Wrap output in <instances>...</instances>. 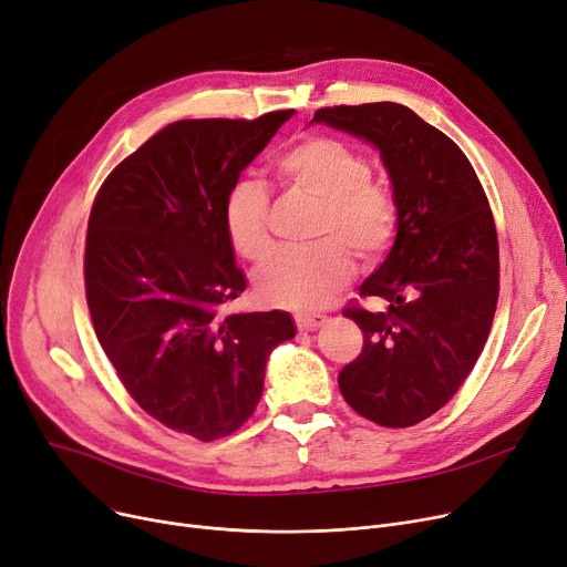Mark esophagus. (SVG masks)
<instances>
[{
	"mask_svg": "<svg viewBox=\"0 0 567 567\" xmlns=\"http://www.w3.org/2000/svg\"><path fill=\"white\" fill-rule=\"evenodd\" d=\"M326 321H329V317L319 315V312H299V315H296V326H299V331H317V329H321Z\"/></svg>",
	"mask_w": 567,
	"mask_h": 567,
	"instance_id": "1",
	"label": "esophagus"
}]
</instances>
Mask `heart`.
I'll use <instances>...</instances> for the list:
<instances>
[{"mask_svg":"<svg viewBox=\"0 0 567 567\" xmlns=\"http://www.w3.org/2000/svg\"><path fill=\"white\" fill-rule=\"evenodd\" d=\"M276 182L291 193L319 202L310 248H280L255 274V289L268 306L315 310L338 293L351 276V255L377 261L398 225L393 190L370 178L368 161L333 137H306L274 161ZM223 227L238 257L259 261L271 248L268 195L244 178L223 202Z\"/></svg>","mask_w":567,"mask_h":567,"instance_id":"b5f03b06","label":"heart"}]
</instances>
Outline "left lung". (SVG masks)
I'll return each mask as SVG.
<instances>
[{
  "instance_id": "1",
  "label": "left lung",
  "mask_w": 567,
  "mask_h": 567,
  "mask_svg": "<svg viewBox=\"0 0 567 567\" xmlns=\"http://www.w3.org/2000/svg\"><path fill=\"white\" fill-rule=\"evenodd\" d=\"M326 124L372 144L398 204L391 252L361 285L383 310L351 308L363 351L338 383L383 427H409L449 402L487 342L498 301V238L462 148L400 103L321 107Z\"/></svg>"
}]
</instances>
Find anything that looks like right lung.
I'll return each mask as SVG.
<instances>
[{
    "instance_id": "add662e5",
    "label": "right lung",
    "mask_w": 567,
    "mask_h": 567,
    "mask_svg": "<svg viewBox=\"0 0 567 567\" xmlns=\"http://www.w3.org/2000/svg\"><path fill=\"white\" fill-rule=\"evenodd\" d=\"M293 110L186 118L105 178L86 227L84 287L96 338L131 398L165 427L214 441L241 427L289 312L220 315L246 289L223 202Z\"/></svg>"
}]
</instances>
